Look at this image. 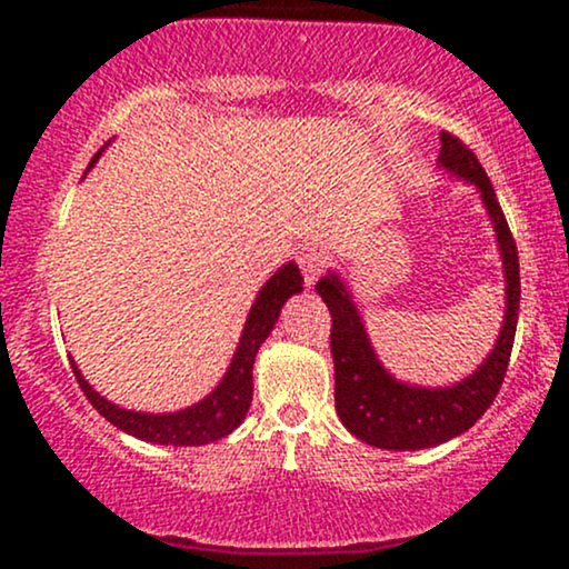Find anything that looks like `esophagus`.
Instances as JSON below:
<instances>
[{"instance_id":"1","label":"esophagus","mask_w":569,"mask_h":569,"mask_svg":"<svg viewBox=\"0 0 569 569\" xmlns=\"http://www.w3.org/2000/svg\"><path fill=\"white\" fill-rule=\"evenodd\" d=\"M299 267H302V276H305V283L312 286L321 276L323 270V253L318 246H302L299 248Z\"/></svg>"}]
</instances>
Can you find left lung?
Returning <instances> with one entry per match:
<instances>
[{"mask_svg":"<svg viewBox=\"0 0 569 569\" xmlns=\"http://www.w3.org/2000/svg\"><path fill=\"white\" fill-rule=\"evenodd\" d=\"M439 168L455 179L468 181L479 192L502 259L506 310L500 335L473 375L455 385H411L396 380L377 358L352 291L337 270L316 283L331 312V356H335V407L342 426L356 439L377 449L417 452L466 433L476 426L498 396L511 358L516 321H519V253L513 234L502 217L492 181L476 154L452 133H441Z\"/></svg>","mask_w":569,"mask_h":569,"instance_id":"obj_1","label":"left lung"}]
</instances>
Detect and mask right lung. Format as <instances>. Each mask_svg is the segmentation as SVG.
Masks as SVG:
<instances>
[{
  "label": "right lung",
  "mask_w": 569,
  "mask_h": 569,
  "mask_svg": "<svg viewBox=\"0 0 569 569\" xmlns=\"http://www.w3.org/2000/svg\"><path fill=\"white\" fill-rule=\"evenodd\" d=\"M101 152L90 160L88 171L101 158ZM302 283L305 278L297 262H286L272 272V278L259 289L251 310H248L246 326L240 331V342L232 352V361L224 377H221L211 393L187 409L162 411V415L122 409L93 390V385L84 380L82 371L77 369L71 358L69 363L74 369L82 393L98 409V415L107 417L114 428L126 430L128 436H136V439L149 443H160V447H202V443L219 441L230 436L246 420V411L251 407L253 396V361H257V352L262 348L264 339L270 337V331L276 329L283 305L289 302L293 293L302 291Z\"/></svg>",
  "instance_id": "obj_1"
}]
</instances>
